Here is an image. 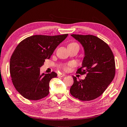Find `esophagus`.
Masks as SVG:
<instances>
[{
  "mask_svg": "<svg viewBox=\"0 0 127 127\" xmlns=\"http://www.w3.org/2000/svg\"><path fill=\"white\" fill-rule=\"evenodd\" d=\"M64 76H65V74L61 73V74H58V77H62Z\"/></svg>",
  "mask_w": 127,
  "mask_h": 127,
  "instance_id": "1",
  "label": "esophagus"
}]
</instances>
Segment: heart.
Segmentation results:
<instances>
[{
	"label": "heart",
	"mask_w": 127,
	"mask_h": 127,
	"mask_svg": "<svg viewBox=\"0 0 127 127\" xmlns=\"http://www.w3.org/2000/svg\"><path fill=\"white\" fill-rule=\"evenodd\" d=\"M69 45H70V46H78V44H77L76 42H71L70 44H69ZM73 65V63H69L67 64H65V65H63V68L64 70H67L68 68V66H70Z\"/></svg>",
	"instance_id": "obj_1"
}]
</instances>
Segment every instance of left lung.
Here are the masks:
<instances>
[{
    "mask_svg": "<svg viewBox=\"0 0 127 127\" xmlns=\"http://www.w3.org/2000/svg\"><path fill=\"white\" fill-rule=\"evenodd\" d=\"M85 50L82 66L77 70L80 74H86L85 79L77 80L70 89L73 97L81 101H90L99 97L112 82L115 74L113 53L106 42L95 36L72 34Z\"/></svg>",
    "mask_w": 127,
    "mask_h": 127,
    "instance_id": "1",
    "label": "left lung"
}]
</instances>
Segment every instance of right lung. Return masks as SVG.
Listing matches in <instances>:
<instances>
[{
  "mask_svg": "<svg viewBox=\"0 0 127 127\" xmlns=\"http://www.w3.org/2000/svg\"><path fill=\"white\" fill-rule=\"evenodd\" d=\"M68 35L31 36L15 49L10 60V77L17 91L25 98L38 100L48 95L49 82L57 74L41 73L40 68Z\"/></svg>",
  "mask_w": 127,
  "mask_h": 127,
  "instance_id": "1",
  "label": "right lung"
}]
</instances>
